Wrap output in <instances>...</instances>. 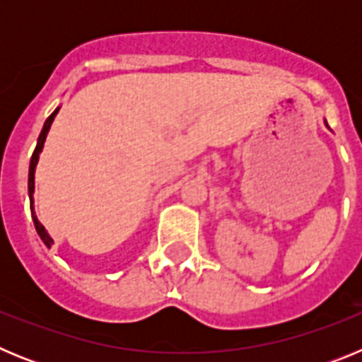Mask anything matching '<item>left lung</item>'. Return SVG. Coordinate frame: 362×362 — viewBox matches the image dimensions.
<instances>
[{
  "label": "left lung",
  "instance_id": "obj_1",
  "mask_svg": "<svg viewBox=\"0 0 362 362\" xmlns=\"http://www.w3.org/2000/svg\"><path fill=\"white\" fill-rule=\"evenodd\" d=\"M325 123H326V121H325ZM326 127H328V124H326ZM328 129H330V127H328Z\"/></svg>",
  "mask_w": 362,
  "mask_h": 362
}]
</instances>
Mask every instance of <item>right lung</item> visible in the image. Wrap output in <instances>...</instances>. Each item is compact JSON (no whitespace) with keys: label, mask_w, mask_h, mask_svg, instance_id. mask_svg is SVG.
<instances>
[{"label":"right lung","mask_w":362,"mask_h":362,"mask_svg":"<svg viewBox=\"0 0 362 362\" xmlns=\"http://www.w3.org/2000/svg\"><path fill=\"white\" fill-rule=\"evenodd\" d=\"M59 112V107L56 108V110L50 114L49 117H47V121H45L43 124V130H41L40 137H37V145H36V150H34V153H32V158H30V168H28V197H30V212H32V221H34V226H36V232L37 235L41 238V241L45 243V246L47 248H50V246L54 245V239L50 238L49 232L45 230V226L41 225L40 221H37L36 214H34V174H36V165L37 161H40V153L41 150H43V145H45V139H47V134H49L50 130V124H52L54 117H56V114Z\"/></svg>","instance_id":"obj_1"}]
</instances>
